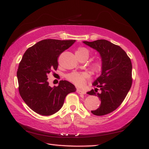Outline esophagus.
I'll list each match as a JSON object with an SVG mask.
<instances>
[{
  "label": "esophagus",
  "instance_id": "1",
  "mask_svg": "<svg viewBox=\"0 0 149 149\" xmlns=\"http://www.w3.org/2000/svg\"><path fill=\"white\" fill-rule=\"evenodd\" d=\"M77 93L81 94H85L86 93L85 91H83L82 89H80V88H77Z\"/></svg>",
  "mask_w": 149,
  "mask_h": 149
}]
</instances>
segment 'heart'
Instances as JSON below:
<instances>
[{
    "label": "heart",
    "instance_id": "obj_1",
    "mask_svg": "<svg viewBox=\"0 0 149 149\" xmlns=\"http://www.w3.org/2000/svg\"><path fill=\"white\" fill-rule=\"evenodd\" d=\"M75 54L79 55H85L88 57L89 51L87 49L83 47H80L77 49ZM93 68L96 72H100L102 69V63L101 61H96L93 64ZM87 72H72L67 75V79L70 81L74 83L76 85L81 86L85 83L86 79L89 77Z\"/></svg>",
    "mask_w": 149,
    "mask_h": 149
}]
</instances>
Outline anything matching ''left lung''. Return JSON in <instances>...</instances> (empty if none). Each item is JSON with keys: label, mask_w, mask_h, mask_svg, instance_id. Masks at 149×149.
I'll use <instances>...</instances> for the list:
<instances>
[{"label": "left lung", "mask_w": 149, "mask_h": 149, "mask_svg": "<svg viewBox=\"0 0 149 149\" xmlns=\"http://www.w3.org/2000/svg\"><path fill=\"white\" fill-rule=\"evenodd\" d=\"M83 43L100 54L102 69L100 76L94 81L95 88L87 93L101 100L98 109L91 111L97 116L107 115L120 106L132 84L130 58L120 46L105 40Z\"/></svg>", "instance_id": "obj_1"}]
</instances>
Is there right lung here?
I'll use <instances>...</instances> for the list:
<instances>
[{
	"label": "right lung",
	"mask_w": 149,
	"mask_h": 149,
	"mask_svg": "<svg viewBox=\"0 0 149 149\" xmlns=\"http://www.w3.org/2000/svg\"><path fill=\"white\" fill-rule=\"evenodd\" d=\"M75 40L46 39L37 42L25 51L19 64L17 77L20 96L34 112L41 115L55 114L63 107L67 94L76 91L75 86L61 80L51 87L48 74L56 70L59 55Z\"/></svg>",
	"instance_id": "right-lung-1"
}]
</instances>
